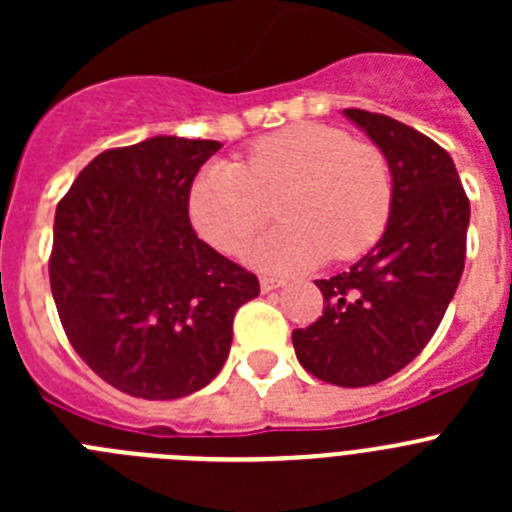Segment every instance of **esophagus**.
<instances>
[{
    "mask_svg": "<svg viewBox=\"0 0 512 512\" xmlns=\"http://www.w3.org/2000/svg\"><path fill=\"white\" fill-rule=\"evenodd\" d=\"M284 287L282 279H274V277H261V292H274V289Z\"/></svg>",
    "mask_w": 512,
    "mask_h": 512,
    "instance_id": "34e87169",
    "label": "esophagus"
}]
</instances>
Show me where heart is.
I'll return each mask as SVG.
<instances>
[{
	"instance_id": "obj_1",
	"label": "heart",
	"mask_w": 512,
	"mask_h": 512,
	"mask_svg": "<svg viewBox=\"0 0 512 512\" xmlns=\"http://www.w3.org/2000/svg\"><path fill=\"white\" fill-rule=\"evenodd\" d=\"M279 189L284 223L248 251L274 274L312 269L330 253L361 256L392 212V171L377 146L323 122H295L256 140L246 166L223 158L202 166L189 187V217L207 243L235 253L269 220L266 197Z\"/></svg>"
}]
</instances>
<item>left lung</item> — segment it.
I'll list each match as a JSON object with an SVG mask.
<instances>
[{
	"mask_svg": "<svg viewBox=\"0 0 512 512\" xmlns=\"http://www.w3.org/2000/svg\"><path fill=\"white\" fill-rule=\"evenodd\" d=\"M392 171L382 238L351 269L318 279L323 315L292 333L312 377L369 387L408 366L431 341L464 271L469 200L451 156L387 115L343 110Z\"/></svg>",
	"mask_w": 512,
	"mask_h": 512,
	"instance_id": "obj_1",
	"label": "left lung"
}]
</instances>
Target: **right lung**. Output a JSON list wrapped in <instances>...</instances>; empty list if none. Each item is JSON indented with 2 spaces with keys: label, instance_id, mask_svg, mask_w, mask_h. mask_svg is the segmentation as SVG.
Instances as JSON below:
<instances>
[{
  "label": "right lung",
  "instance_id": "right-lung-1",
  "mask_svg": "<svg viewBox=\"0 0 512 512\" xmlns=\"http://www.w3.org/2000/svg\"><path fill=\"white\" fill-rule=\"evenodd\" d=\"M217 140L156 135L99 153L56 207L51 292L76 354L125 395L202 390L259 279L197 238L189 187Z\"/></svg>",
  "mask_w": 512,
  "mask_h": 512
}]
</instances>
